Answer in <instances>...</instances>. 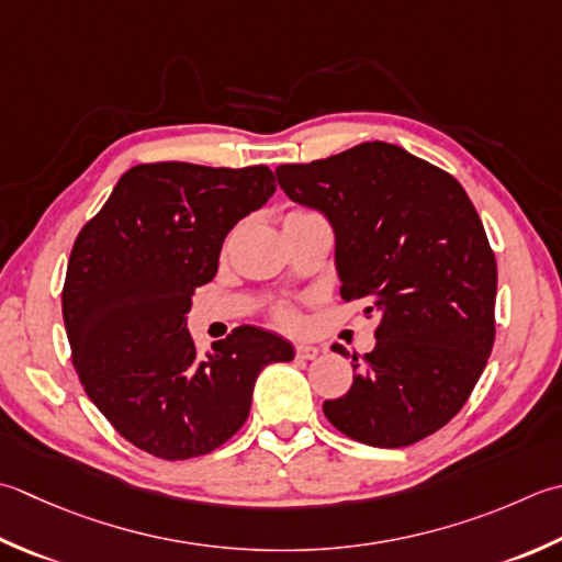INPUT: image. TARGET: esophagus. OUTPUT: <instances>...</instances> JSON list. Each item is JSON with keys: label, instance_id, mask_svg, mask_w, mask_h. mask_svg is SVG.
Listing matches in <instances>:
<instances>
[{"label": "esophagus", "instance_id": "obj_1", "mask_svg": "<svg viewBox=\"0 0 562 562\" xmlns=\"http://www.w3.org/2000/svg\"><path fill=\"white\" fill-rule=\"evenodd\" d=\"M294 356L300 360H314L318 356V348L310 346V344H300V346H294Z\"/></svg>", "mask_w": 562, "mask_h": 562}]
</instances>
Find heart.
<instances>
[{"instance_id":"1","label":"heart","mask_w":562,"mask_h":562,"mask_svg":"<svg viewBox=\"0 0 562 562\" xmlns=\"http://www.w3.org/2000/svg\"><path fill=\"white\" fill-rule=\"evenodd\" d=\"M306 212H300V209H294V212H290L284 218H294V216H304ZM272 318L274 324H280L282 328H292V331H296V328L302 326V314L294 310V306L290 304H278L272 306Z\"/></svg>"}]
</instances>
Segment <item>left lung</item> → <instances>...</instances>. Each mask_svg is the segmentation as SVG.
<instances>
[{
	"label": "left lung",
	"mask_w": 562,
	"mask_h": 562,
	"mask_svg": "<svg viewBox=\"0 0 562 562\" xmlns=\"http://www.w3.org/2000/svg\"><path fill=\"white\" fill-rule=\"evenodd\" d=\"M274 172L290 200L331 222L340 300H366V316H378V344L353 353L358 375L324 402L326 419L375 448L436 434L470 400L497 336V260L470 196L450 172L382 140Z\"/></svg>",
	"instance_id": "8db88e82"
}]
</instances>
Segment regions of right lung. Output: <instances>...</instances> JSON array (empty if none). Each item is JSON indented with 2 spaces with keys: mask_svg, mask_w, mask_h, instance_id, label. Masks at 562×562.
Segmentation results:
<instances>
[{
  "mask_svg": "<svg viewBox=\"0 0 562 562\" xmlns=\"http://www.w3.org/2000/svg\"><path fill=\"white\" fill-rule=\"evenodd\" d=\"M274 187L268 165L143 162L75 238L63 284L75 372L116 434L150 456L187 460L224 446L248 419L260 370L294 358L288 340L256 326L202 356L184 328L228 231Z\"/></svg>",
  "mask_w": 562,
  "mask_h": 562,
  "instance_id": "add662e5",
  "label": "right lung"
}]
</instances>
